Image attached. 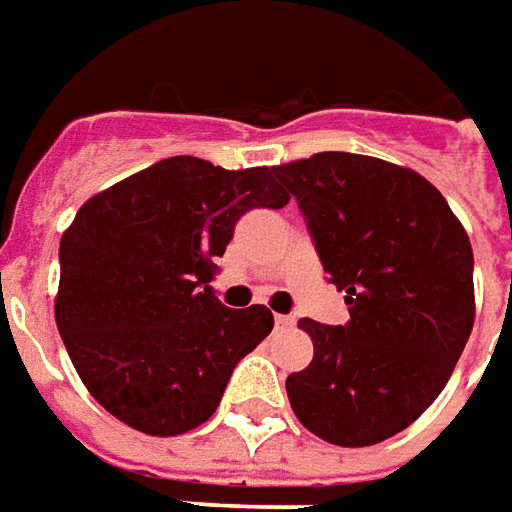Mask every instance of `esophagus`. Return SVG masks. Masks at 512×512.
I'll return each mask as SVG.
<instances>
[{"label": "esophagus", "mask_w": 512, "mask_h": 512, "mask_svg": "<svg viewBox=\"0 0 512 512\" xmlns=\"http://www.w3.org/2000/svg\"><path fill=\"white\" fill-rule=\"evenodd\" d=\"M274 322L280 325V328H291L294 325V316H288V314H277L274 316Z\"/></svg>", "instance_id": "34e87169"}]
</instances>
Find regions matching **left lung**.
Instances as JSON below:
<instances>
[{
  "mask_svg": "<svg viewBox=\"0 0 512 512\" xmlns=\"http://www.w3.org/2000/svg\"><path fill=\"white\" fill-rule=\"evenodd\" d=\"M297 198L347 325L300 319L311 364L294 415L333 446H375L429 409L474 328V252L440 190L375 156L325 151L271 168Z\"/></svg>",
  "mask_w": 512,
  "mask_h": 512,
  "instance_id": "left-lung-1",
  "label": "left lung"
}]
</instances>
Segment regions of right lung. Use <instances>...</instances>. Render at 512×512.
I'll list each match as a JSON object with an SVG mask.
<instances>
[{"mask_svg": "<svg viewBox=\"0 0 512 512\" xmlns=\"http://www.w3.org/2000/svg\"><path fill=\"white\" fill-rule=\"evenodd\" d=\"M288 198L271 168L170 156L83 204L61 238L55 322L106 412L154 437L210 420L235 364L274 328L266 305L215 300V257L241 215Z\"/></svg>", "mask_w": 512, "mask_h": 512, "instance_id": "add662e5", "label": "right lung"}]
</instances>
